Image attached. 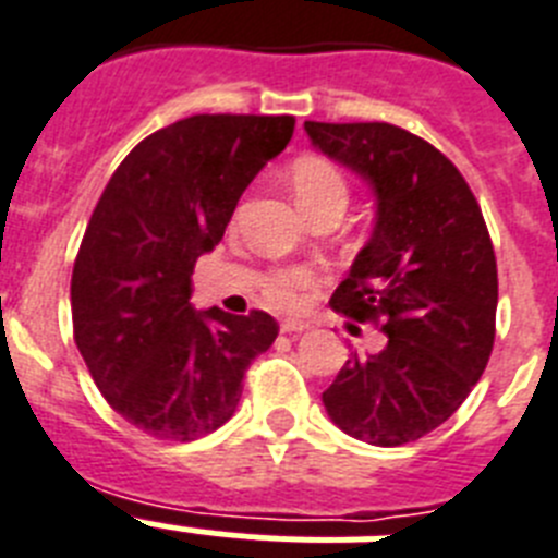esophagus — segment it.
<instances>
[{
	"label": "esophagus",
	"instance_id": "esophagus-1",
	"mask_svg": "<svg viewBox=\"0 0 558 558\" xmlns=\"http://www.w3.org/2000/svg\"><path fill=\"white\" fill-rule=\"evenodd\" d=\"M308 329L306 320H298V317H287V320L280 323V331H287V335H301V331Z\"/></svg>",
	"mask_w": 558,
	"mask_h": 558
}]
</instances>
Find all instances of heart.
I'll return each mask as SVG.
<instances>
[{
	"instance_id": "b5f03b06",
	"label": "heart",
	"mask_w": 558,
	"mask_h": 558,
	"mask_svg": "<svg viewBox=\"0 0 558 558\" xmlns=\"http://www.w3.org/2000/svg\"><path fill=\"white\" fill-rule=\"evenodd\" d=\"M289 178H292L294 195L301 201V207L308 215L320 209L323 204L331 201H349V184H345L343 172L337 170L335 161L317 153H306L298 156L289 167ZM320 283V269L312 264H294V266H280V269L266 271L264 283V298L278 308H294L301 306L306 292Z\"/></svg>"
}]
</instances>
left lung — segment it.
I'll use <instances>...</instances> for the list:
<instances>
[{
	"label": "left lung",
	"instance_id": "8db88e82",
	"mask_svg": "<svg viewBox=\"0 0 558 558\" xmlns=\"http://www.w3.org/2000/svg\"><path fill=\"white\" fill-rule=\"evenodd\" d=\"M320 153L374 186L377 223L331 308L377 323L386 345L351 354L323 391L354 439L414 442L460 409L496 335V255L474 192L437 147L386 121H306Z\"/></svg>",
	"mask_w": 558,
	"mask_h": 558
}]
</instances>
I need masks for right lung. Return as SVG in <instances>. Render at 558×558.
Masks as SVG:
<instances>
[{
    "instance_id": "add662e5",
    "label": "right lung",
    "mask_w": 558,
    "mask_h": 558,
    "mask_svg": "<svg viewBox=\"0 0 558 558\" xmlns=\"http://www.w3.org/2000/svg\"><path fill=\"white\" fill-rule=\"evenodd\" d=\"M292 133V116L181 119L135 144L93 209L70 280L73 340L110 409L149 437L221 428L278 337L266 312H195L190 294L195 260Z\"/></svg>"
}]
</instances>
